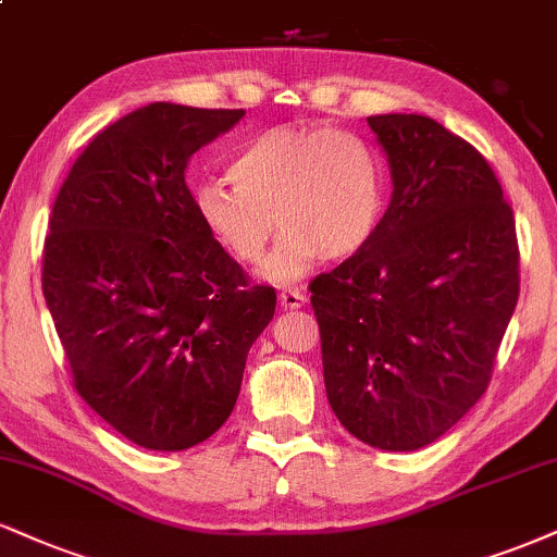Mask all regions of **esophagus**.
<instances>
[{
  "mask_svg": "<svg viewBox=\"0 0 557 557\" xmlns=\"http://www.w3.org/2000/svg\"><path fill=\"white\" fill-rule=\"evenodd\" d=\"M280 306H283L285 311H296V308L306 306V296L300 290H283L280 293Z\"/></svg>",
  "mask_w": 557,
  "mask_h": 557,
  "instance_id": "esophagus-1",
  "label": "esophagus"
}]
</instances>
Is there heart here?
Segmentation results:
<instances>
[{
    "instance_id": "b5f03b06",
    "label": "heart",
    "mask_w": 557,
    "mask_h": 557,
    "mask_svg": "<svg viewBox=\"0 0 557 557\" xmlns=\"http://www.w3.org/2000/svg\"><path fill=\"white\" fill-rule=\"evenodd\" d=\"M225 184L194 197L199 223L238 264L257 267L280 227L267 277L304 280L321 259L347 261L368 249L386 210L388 173L381 150L345 129L274 126L227 165Z\"/></svg>"
}]
</instances>
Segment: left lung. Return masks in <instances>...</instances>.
<instances>
[{"label": "left lung", "instance_id": "8db88e82", "mask_svg": "<svg viewBox=\"0 0 557 557\" xmlns=\"http://www.w3.org/2000/svg\"><path fill=\"white\" fill-rule=\"evenodd\" d=\"M392 199L368 249L311 283L326 397L347 433L414 451L485 394L519 300L513 212L487 160L420 113L368 116Z\"/></svg>", "mask_w": 557, "mask_h": 557}]
</instances>
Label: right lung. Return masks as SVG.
<instances>
[{"mask_svg": "<svg viewBox=\"0 0 557 557\" xmlns=\"http://www.w3.org/2000/svg\"><path fill=\"white\" fill-rule=\"evenodd\" d=\"M246 111L150 103L96 134L53 202L44 298L87 405L132 444L184 451L236 407L272 287L199 223L186 169Z\"/></svg>", "mask_w": 557, "mask_h": 557, "instance_id": "1", "label": "right lung"}]
</instances>
